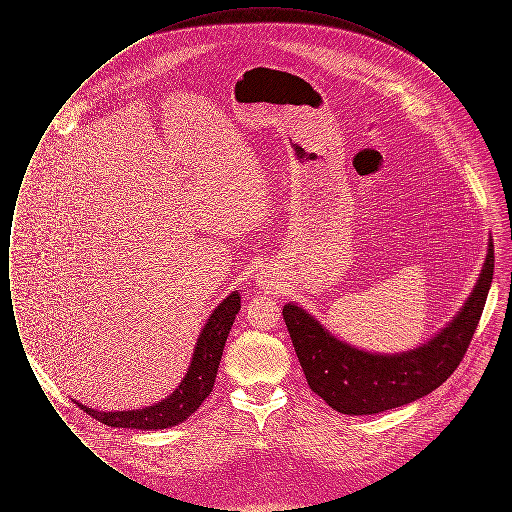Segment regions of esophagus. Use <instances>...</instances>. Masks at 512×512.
<instances>
[{"mask_svg": "<svg viewBox=\"0 0 512 512\" xmlns=\"http://www.w3.org/2000/svg\"><path fill=\"white\" fill-rule=\"evenodd\" d=\"M265 282H267V280H263V278H261V280H259V284H261V286H267V284H265Z\"/></svg>", "mask_w": 512, "mask_h": 512, "instance_id": "1", "label": "esophagus"}]
</instances>
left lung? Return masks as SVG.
Returning a JSON list of instances; mask_svg holds the SVG:
<instances>
[{
  "label": "left lung",
  "mask_w": 512,
  "mask_h": 512,
  "mask_svg": "<svg viewBox=\"0 0 512 512\" xmlns=\"http://www.w3.org/2000/svg\"><path fill=\"white\" fill-rule=\"evenodd\" d=\"M493 242L480 278L457 317L416 349L382 355L332 336L295 303L282 309L309 388L341 414H376L413 403L439 388L461 365L486 305L493 278Z\"/></svg>",
  "instance_id": "obj_1"
}]
</instances>
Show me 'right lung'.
<instances>
[{
	"label": "right lung",
	"mask_w": 512,
	"mask_h": 512,
	"mask_svg": "<svg viewBox=\"0 0 512 512\" xmlns=\"http://www.w3.org/2000/svg\"><path fill=\"white\" fill-rule=\"evenodd\" d=\"M5 245L1 242V251ZM240 293L232 292L219 307L207 318L197 343L190 368L180 382V386L171 395L146 409L136 411H117L103 413L98 409H90L78 401H74L82 411L99 420L101 424L113 428H130V430H163L184 422L188 416L199 409V405L207 399V395L215 386V378L219 372L220 357L230 328L240 311Z\"/></svg>",
	"instance_id": "1"
}]
</instances>
